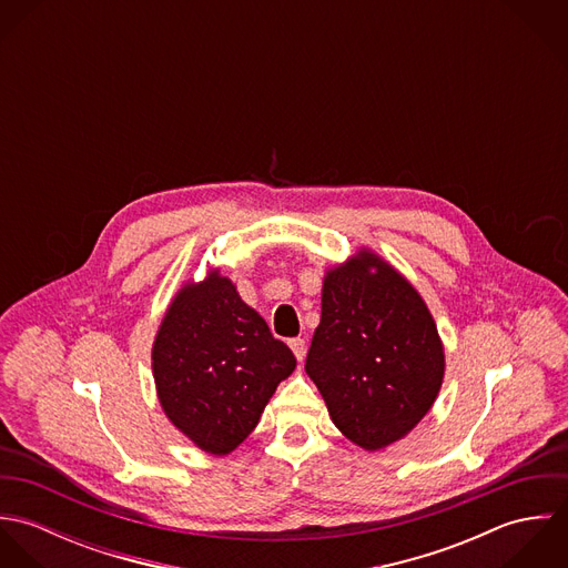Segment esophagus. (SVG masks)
Returning <instances> with one entry per match:
<instances>
[{"label":"esophagus","instance_id":"1","mask_svg":"<svg viewBox=\"0 0 568 568\" xmlns=\"http://www.w3.org/2000/svg\"><path fill=\"white\" fill-rule=\"evenodd\" d=\"M288 345H291V349H293L295 358H297V361H304V356H306V341L297 336V338H291V341H288Z\"/></svg>","mask_w":568,"mask_h":568}]
</instances>
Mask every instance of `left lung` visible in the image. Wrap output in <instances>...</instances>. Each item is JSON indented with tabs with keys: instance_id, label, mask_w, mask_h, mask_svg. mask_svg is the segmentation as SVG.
I'll list each match as a JSON object with an SVG mask.
<instances>
[{
	"instance_id": "8db88e82",
	"label": "left lung",
	"mask_w": 568,
	"mask_h": 568,
	"mask_svg": "<svg viewBox=\"0 0 568 568\" xmlns=\"http://www.w3.org/2000/svg\"><path fill=\"white\" fill-rule=\"evenodd\" d=\"M444 345L424 300L376 253L329 268L306 374L334 426L381 450L428 413L444 381Z\"/></svg>"
}]
</instances>
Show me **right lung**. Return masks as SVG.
Here are the masks:
<instances>
[{
  "mask_svg": "<svg viewBox=\"0 0 568 568\" xmlns=\"http://www.w3.org/2000/svg\"><path fill=\"white\" fill-rule=\"evenodd\" d=\"M295 365L288 345L219 271L176 293L153 343L163 413L212 455L243 444Z\"/></svg>",
  "mask_w": 568,
  "mask_h": 568,
  "instance_id": "obj_1",
  "label": "right lung"
}]
</instances>
